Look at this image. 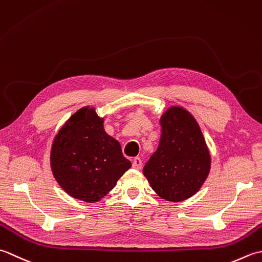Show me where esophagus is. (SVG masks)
Listing matches in <instances>:
<instances>
[{"label": "esophagus", "mask_w": 262, "mask_h": 262, "mask_svg": "<svg viewBox=\"0 0 262 262\" xmlns=\"http://www.w3.org/2000/svg\"><path fill=\"white\" fill-rule=\"evenodd\" d=\"M132 167L136 168V169H141L142 167V161L139 157L133 158V162H132Z\"/></svg>", "instance_id": "1"}]
</instances>
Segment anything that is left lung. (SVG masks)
Listing matches in <instances>:
<instances>
[{
    "instance_id": "left-lung-1",
    "label": "left lung",
    "mask_w": 262,
    "mask_h": 262,
    "mask_svg": "<svg viewBox=\"0 0 262 262\" xmlns=\"http://www.w3.org/2000/svg\"><path fill=\"white\" fill-rule=\"evenodd\" d=\"M161 140L143 174L161 198L182 201L207 179L210 156L200 127L188 111L170 107L161 119Z\"/></svg>"
}]
</instances>
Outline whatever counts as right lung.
I'll return each mask as SVG.
<instances>
[{"instance_id":"1","label":"right lung","mask_w":262,"mask_h":262,"mask_svg":"<svg viewBox=\"0 0 262 262\" xmlns=\"http://www.w3.org/2000/svg\"><path fill=\"white\" fill-rule=\"evenodd\" d=\"M103 122L95 110L81 108L60 130L52 147L51 166L57 183L86 202L99 201L131 167Z\"/></svg>"}]
</instances>
